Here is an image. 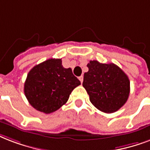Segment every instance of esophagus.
Returning <instances> with one entry per match:
<instances>
[{"instance_id": "34e87169", "label": "esophagus", "mask_w": 150, "mask_h": 150, "mask_svg": "<svg viewBox=\"0 0 150 150\" xmlns=\"http://www.w3.org/2000/svg\"><path fill=\"white\" fill-rule=\"evenodd\" d=\"M79 80H80V81H81V83H82V82H83V76H79Z\"/></svg>"}]
</instances>
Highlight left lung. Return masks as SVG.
<instances>
[{
  "instance_id": "8db88e82",
  "label": "left lung",
  "mask_w": 150,
  "mask_h": 150,
  "mask_svg": "<svg viewBox=\"0 0 150 150\" xmlns=\"http://www.w3.org/2000/svg\"><path fill=\"white\" fill-rule=\"evenodd\" d=\"M88 71L83 75V87L91 103L98 110L112 113L122 107L130 94L128 76L113 63H100L96 60L87 65Z\"/></svg>"
}]
</instances>
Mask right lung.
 <instances>
[{"instance_id":"obj_1","label":"right lung","mask_w":150,"mask_h":150,"mask_svg":"<svg viewBox=\"0 0 150 150\" xmlns=\"http://www.w3.org/2000/svg\"><path fill=\"white\" fill-rule=\"evenodd\" d=\"M81 81L70 68L62 67L61 59H50L30 69L24 83V93L34 109L46 114L67 103Z\"/></svg>"}]
</instances>
